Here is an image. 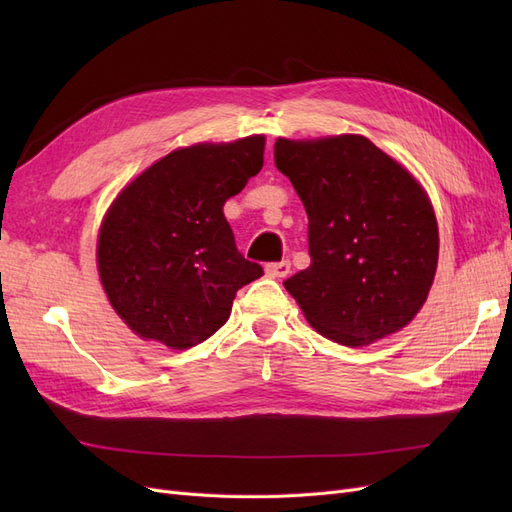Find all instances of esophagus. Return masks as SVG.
Masks as SVG:
<instances>
[{
  "instance_id": "34e87169",
  "label": "esophagus",
  "mask_w": 512,
  "mask_h": 512,
  "mask_svg": "<svg viewBox=\"0 0 512 512\" xmlns=\"http://www.w3.org/2000/svg\"><path fill=\"white\" fill-rule=\"evenodd\" d=\"M265 271H267V275H271V277H286V275L290 273V262H288V260L267 262Z\"/></svg>"
}]
</instances>
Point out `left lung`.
I'll return each mask as SVG.
<instances>
[{"label": "left lung", "instance_id": "1", "mask_svg": "<svg viewBox=\"0 0 512 512\" xmlns=\"http://www.w3.org/2000/svg\"><path fill=\"white\" fill-rule=\"evenodd\" d=\"M307 211L312 265L284 282L307 322L342 346L391 335L423 307L438 224L421 185L365 136L275 143Z\"/></svg>", "mask_w": 512, "mask_h": 512}]
</instances>
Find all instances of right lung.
I'll list each match as a JSON object with an SVG mask.
<instances>
[{"instance_id": "add662e5", "label": "right lung", "mask_w": 512, "mask_h": 512, "mask_svg": "<svg viewBox=\"0 0 512 512\" xmlns=\"http://www.w3.org/2000/svg\"><path fill=\"white\" fill-rule=\"evenodd\" d=\"M265 136L168 153L123 190L98 239L106 297L145 339L185 350L228 320L235 294L262 275L245 260L224 203L258 175Z\"/></svg>"}]
</instances>
